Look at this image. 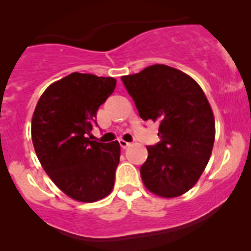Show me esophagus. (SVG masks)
<instances>
[{
    "label": "esophagus",
    "instance_id": "34e87169",
    "mask_svg": "<svg viewBox=\"0 0 251 251\" xmlns=\"http://www.w3.org/2000/svg\"><path fill=\"white\" fill-rule=\"evenodd\" d=\"M119 145H121V147L124 150V148H127L128 146L130 145V143H129V142H126L124 139H119Z\"/></svg>",
    "mask_w": 251,
    "mask_h": 251
}]
</instances>
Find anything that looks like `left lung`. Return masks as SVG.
<instances>
[{
	"label": "left lung",
	"instance_id": "8db88e82",
	"mask_svg": "<svg viewBox=\"0 0 251 251\" xmlns=\"http://www.w3.org/2000/svg\"><path fill=\"white\" fill-rule=\"evenodd\" d=\"M143 121L159 122L161 142L147 147L141 167L146 188L165 199L194 187L211 157L215 118L201 86L163 64L122 76Z\"/></svg>",
	"mask_w": 251,
	"mask_h": 251
}]
</instances>
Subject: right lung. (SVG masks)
I'll list each match as a JSON object with an SVG mask.
<instances>
[{"instance_id": "obj_1", "label": "right lung", "mask_w": 251, "mask_h": 251, "mask_svg": "<svg viewBox=\"0 0 251 251\" xmlns=\"http://www.w3.org/2000/svg\"><path fill=\"white\" fill-rule=\"evenodd\" d=\"M115 84L114 77L72 73L49 85L35 108L31 138L37 158L52 182L75 201L95 202L114 187L121 146L88 136Z\"/></svg>"}]
</instances>
